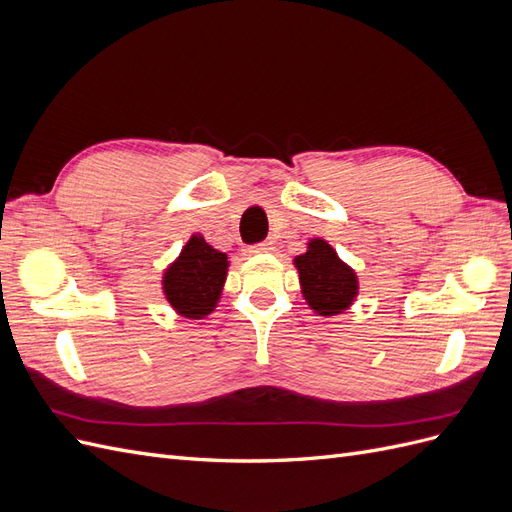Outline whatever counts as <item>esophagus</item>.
Masks as SVG:
<instances>
[{
  "mask_svg": "<svg viewBox=\"0 0 512 512\" xmlns=\"http://www.w3.org/2000/svg\"><path fill=\"white\" fill-rule=\"evenodd\" d=\"M269 252H273V243H269V241L250 247V254H269Z\"/></svg>",
  "mask_w": 512,
  "mask_h": 512,
  "instance_id": "obj_1",
  "label": "esophagus"
}]
</instances>
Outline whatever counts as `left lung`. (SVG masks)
<instances>
[{
  "instance_id": "1",
  "label": "left lung",
  "mask_w": 512,
  "mask_h": 512,
  "mask_svg": "<svg viewBox=\"0 0 512 512\" xmlns=\"http://www.w3.org/2000/svg\"><path fill=\"white\" fill-rule=\"evenodd\" d=\"M292 262L299 273L303 299L318 316L344 314L359 297L356 271L337 256L329 241L309 239L305 254Z\"/></svg>"
}]
</instances>
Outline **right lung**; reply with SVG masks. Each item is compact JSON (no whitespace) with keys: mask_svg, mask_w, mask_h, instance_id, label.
Segmentation results:
<instances>
[{"mask_svg":"<svg viewBox=\"0 0 512 512\" xmlns=\"http://www.w3.org/2000/svg\"><path fill=\"white\" fill-rule=\"evenodd\" d=\"M228 254L215 250L203 235H192L162 273V292L175 314L203 320L215 312L228 275Z\"/></svg>","mask_w":512,"mask_h":512,"instance_id":"1","label":"right lung"}]
</instances>
